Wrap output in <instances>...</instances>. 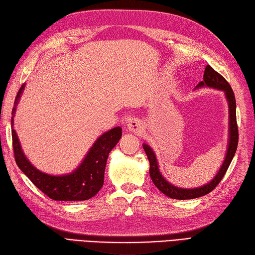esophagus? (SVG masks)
Segmentation results:
<instances>
[{
  "label": "esophagus",
  "instance_id": "34e87169",
  "mask_svg": "<svg viewBox=\"0 0 255 255\" xmlns=\"http://www.w3.org/2000/svg\"><path fill=\"white\" fill-rule=\"evenodd\" d=\"M143 128H144V124L141 120H138V119H133L128 122V131H131L135 134H138L143 131Z\"/></svg>",
  "mask_w": 255,
  "mask_h": 255
}]
</instances>
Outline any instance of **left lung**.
Instances as JSON below:
<instances>
[{
  "mask_svg": "<svg viewBox=\"0 0 255 255\" xmlns=\"http://www.w3.org/2000/svg\"><path fill=\"white\" fill-rule=\"evenodd\" d=\"M211 87V88H216V89L223 90L226 93L228 103H229V117H230V139H229V145H228V152L226 154V158L225 162H223L221 168L218 171V174L216 175V177L212 179L209 184H207L205 186L200 187V188H195V189H183V188H178V187H175L171 184H169L167 180H166L162 175H160L159 170H158V166H157V160L156 157H155V154L150 148L148 145L143 144V148L145 150V153L147 155V158L149 160V175L150 178H152L154 185L157 187V188L162 191L163 194H165L169 198L173 199H180V200H185V199H194V198H198V197L205 196L207 194H209L210 191L214 190L218 184L220 183L221 179L223 178V176L226 175L228 168H229L231 160L235 156L236 150L238 147V142H239V131H238V124H237V113H236V98H235V93H233V90L231 86L229 85L225 78H223L219 72H217L212 67L208 65L205 69V74H204V81H200L198 87Z\"/></svg>",
  "mask_w": 255,
  "mask_h": 255,
  "instance_id": "obj_1",
  "label": "left lung"
}]
</instances>
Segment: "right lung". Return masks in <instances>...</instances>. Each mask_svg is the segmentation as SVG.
<instances>
[{"label":"right lung","instance_id":"right-lung-1","mask_svg":"<svg viewBox=\"0 0 255 255\" xmlns=\"http://www.w3.org/2000/svg\"><path fill=\"white\" fill-rule=\"evenodd\" d=\"M24 85L17 92L15 105L22 95ZM15 108L13 109V116ZM13 124V118H12ZM122 136V128H114L99 137L87 154L86 158L74 173L64 176H51L41 173L28 162L20 147L16 132L12 129L15 162L30 181L50 199L58 201H80L97 195L105 181V169L109 153Z\"/></svg>","mask_w":255,"mask_h":255}]
</instances>
